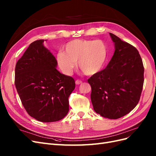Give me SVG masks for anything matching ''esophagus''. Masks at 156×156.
<instances>
[{
	"instance_id": "obj_1",
	"label": "esophagus",
	"mask_w": 156,
	"mask_h": 156,
	"mask_svg": "<svg viewBox=\"0 0 156 156\" xmlns=\"http://www.w3.org/2000/svg\"><path fill=\"white\" fill-rule=\"evenodd\" d=\"M83 83V81H81V80H79V79H77V80H76V81H75V84H81Z\"/></svg>"
}]
</instances>
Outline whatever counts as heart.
<instances>
[{
    "mask_svg": "<svg viewBox=\"0 0 156 156\" xmlns=\"http://www.w3.org/2000/svg\"><path fill=\"white\" fill-rule=\"evenodd\" d=\"M107 48L101 40L77 39L65 46L64 52L57 54V61L62 72L69 75L78 63L79 68L88 75L98 73L104 65Z\"/></svg>",
    "mask_w": 156,
    "mask_h": 156,
    "instance_id": "obj_1",
    "label": "heart"
}]
</instances>
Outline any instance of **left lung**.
Returning a JSON list of instances; mask_svg holds the SVG:
<instances>
[{"mask_svg": "<svg viewBox=\"0 0 156 156\" xmlns=\"http://www.w3.org/2000/svg\"><path fill=\"white\" fill-rule=\"evenodd\" d=\"M115 51L107 66L88 79L94 110L101 116L118 119L138 104L144 84V66L134 46L109 33Z\"/></svg>", "mask_w": 156, "mask_h": 156, "instance_id": "8db88e82", "label": "left lung"}]
</instances>
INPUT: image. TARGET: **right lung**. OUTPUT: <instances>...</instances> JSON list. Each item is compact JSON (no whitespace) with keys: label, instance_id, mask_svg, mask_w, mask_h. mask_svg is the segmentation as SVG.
Returning <instances> with one entry per match:
<instances>
[{"label":"right lung","instance_id":"add662e5","mask_svg":"<svg viewBox=\"0 0 156 156\" xmlns=\"http://www.w3.org/2000/svg\"><path fill=\"white\" fill-rule=\"evenodd\" d=\"M44 41L32 42L17 61L15 85L28 114L42 122H53L68 114L75 83L56 69L57 61Z\"/></svg>","mask_w":156,"mask_h":156}]
</instances>
